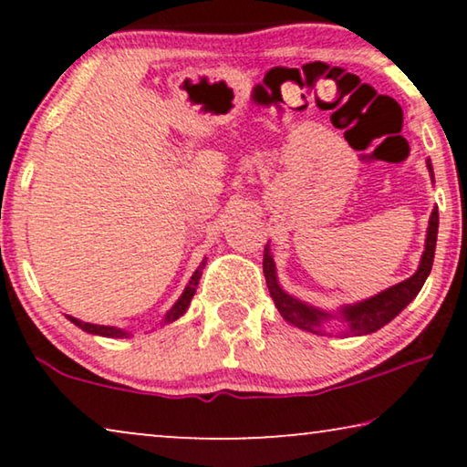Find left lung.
<instances>
[{
  "instance_id": "obj_1",
  "label": "left lung",
  "mask_w": 467,
  "mask_h": 467,
  "mask_svg": "<svg viewBox=\"0 0 467 467\" xmlns=\"http://www.w3.org/2000/svg\"><path fill=\"white\" fill-rule=\"evenodd\" d=\"M427 170H430L431 182H433V168L431 161L427 159ZM436 240H438V208L431 210L430 216V227H427L425 235V251L420 254L417 272L410 278L401 280V283L389 286V289L376 293V296L361 299V302L340 306L336 312L321 310L317 306L302 299L293 297L286 293L278 283L276 276V264H274L270 242L264 248V274L267 289L276 304L280 317L286 323L296 325V327L310 331V334H327L325 331V323L337 321L340 323V336H368L385 327L389 321H393L414 297L419 296V291L423 289L427 276H430L431 265H433V254H436ZM331 336V334H329Z\"/></svg>"
}]
</instances>
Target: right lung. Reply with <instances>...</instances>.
<instances>
[{"label": "right lung", "mask_w": 467, "mask_h": 467, "mask_svg": "<svg viewBox=\"0 0 467 467\" xmlns=\"http://www.w3.org/2000/svg\"><path fill=\"white\" fill-rule=\"evenodd\" d=\"M203 267H206V259H203L202 264H200V267H197V270L193 272V276H191L189 285L184 286L182 296L176 299V304L171 306V308H170L168 312H165V317L161 318V325H170V323L178 321V318H181V317L184 315V312L189 310L191 299H193L195 291H197V285H200V278H202V270H203ZM66 317L76 325V327H80L82 331H87V334H93V336H104V337H130V336H133L131 331L120 329V327H110V325L85 323V321H80V318L69 317V315H66Z\"/></svg>", "instance_id": "1"}]
</instances>
